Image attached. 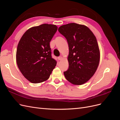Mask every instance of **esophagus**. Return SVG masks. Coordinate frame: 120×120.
<instances>
[{
  "mask_svg": "<svg viewBox=\"0 0 120 120\" xmlns=\"http://www.w3.org/2000/svg\"><path fill=\"white\" fill-rule=\"evenodd\" d=\"M57 59H58V60H62L63 57H62V56H59V57H58Z\"/></svg>",
  "mask_w": 120,
  "mask_h": 120,
  "instance_id": "obj_1",
  "label": "esophagus"
}]
</instances>
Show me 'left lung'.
Returning <instances> with one entry per match:
<instances>
[{"label":"left lung","mask_w":120,"mask_h":120,"mask_svg":"<svg viewBox=\"0 0 120 120\" xmlns=\"http://www.w3.org/2000/svg\"><path fill=\"white\" fill-rule=\"evenodd\" d=\"M58 30L67 39L69 48V67L64 72V77L72 84L82 85L99 66L100 54L96 38L88 27L75 23L61 25Z\"/></svg>","instance_id":"8db88e82"}]
</instances>
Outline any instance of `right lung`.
Wrapping results in <instances>:
<instances>
[{"label":"right lung","mask_w":120,"mask_h":120,"mask_svg":"<svg viewBox=\"0 0 120 120\" xmlns=\"http://www.w3.org/2000/svg\"><path fill=\"white\" fill-rule=\"evenodd\" d=\"M57 30L56 25L42 24L28 29L20 39L17 64L24 77L32 83L47 80L56 66L49 42Z\"/></svg>","instance_id":"add662e5"}]
</instances>
